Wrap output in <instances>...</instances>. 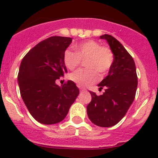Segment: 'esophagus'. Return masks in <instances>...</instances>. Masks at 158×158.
Instances as JSON below:
<instances>
[{
  "mask_svg": "<svg viewBox=\"0 0 158 158\" xmlns=\"http://www.w3.org/2000/svg\"><path fill=\"white\" fill-rule=\"evenodd\" d=\"M86 89H84V88H80V92H86Z\"/></svg>",
  "mask_w": 158,
  "mask_h": 158,
  "instance_id": "obj_1",
  "label": "esophagus"
}]
</instances>
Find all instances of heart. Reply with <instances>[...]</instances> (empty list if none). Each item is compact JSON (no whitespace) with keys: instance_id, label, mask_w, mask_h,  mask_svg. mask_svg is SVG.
Wrapping results in <instances>:
<instances>
[{"instance_id":"b5f03b06","label":"heart","mask_w":158,"mask_h":158,"mask_svg":"<svg viewBox=\"0 0 158 158\" xmlns=\"http://www.w3.org/2000/svg\"><path fill=\"white\" fill-rule=\"evenodd\" d=\"M75 52L66 50L64 52V63L70 70L79 65L81 59L86 58L85 64L87 69H79L70 74L69 78L79 86L86 87L100 79V74H106L111 68L114 55L111 50L103 47L97 41L89 40L73 46Z\"/></svg>"}]
</instances>
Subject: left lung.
<instances>
[{
	"label": "left lung",
	"mask_w": 158,
	"mask_h": 158,
	"mask_svg": "<svg viewBox=\"0 0 158 158\" xmlns=\"http://www.w3.org/2000/svg\"><path fill=\"white\" fill-rule=\"evenodd\" d=\"M108 43L114 54V61L108 75L98 84L104 93L97 96L89 92L91 102L86 107L89 120L96 126L110 127L126 115L135 99L138 79L133 58L122 44L112 36H100Z\"/></svg>",
	"instance_id": "left-lung-1"
}]
</instances>
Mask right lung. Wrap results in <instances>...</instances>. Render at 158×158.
<instances>
[{
	"label": "right lung",
	"instance_id": "right-lung-1",
	"mask_svg": "<svg viewBox=\"0 0 158 158\" xmlns=\"http://www.w3.org/2000/svg\"><path fill=\"white\" fill-rule=\"evenodd\" d=\"M72 39L51 36L41 41L23 57L18 75L21 97L31 115L40 123L61 122L79 94L69 80L59 86L56 81L67 72L64 52Z\"/></svg>",
	"mask_w": 158,
	"mask_h": 158
}]
</instances>
